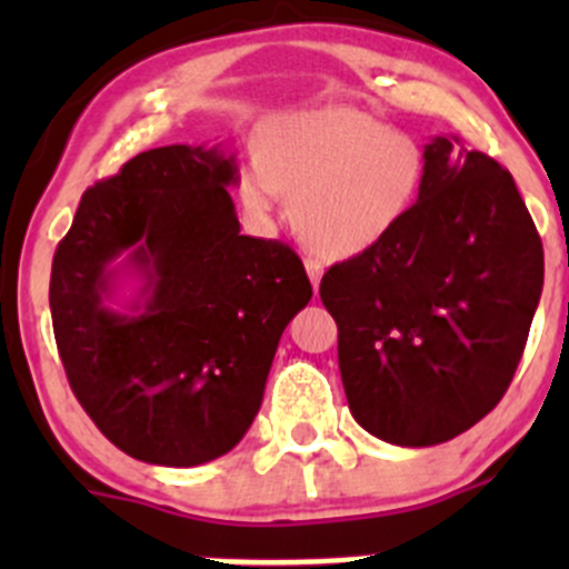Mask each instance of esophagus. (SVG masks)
<instances>
[{
  "instance_id": "1",
  "label": "esophagus",
  "mask_w": 569,
  "mask_h": 569,
  "mask_svg": "<svg viewBox=\"0 0 569 569\" xmlns=\"http://www.w3.org/2000/svg\"><path fill=\"white\" fill-rule=\"evenodd\" d=\"M306 272H308V278H311L313 289H319L321 274H325V263L317 261V258H306Z\"/></svg>"
}]
</instances>
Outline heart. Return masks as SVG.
<instances>
[{"mask_svg": "<svg viewBox=\"0 0 569 569\" xmlns=\"http://www.w3.org/2000/svg\"><path fill=\"white\" fill-rule=\"evenodd\" d=\"M427 176L423 148L405 131L355 109H311L278 118L258 140V162L239 176V200L269 222L280 192L291 222L319 256L352 258L391 237Z\"/></svg>", "mask_w": 569, "mask_h": 569, "instance_id": "heart-1", "label": "heart"}]
</instances>
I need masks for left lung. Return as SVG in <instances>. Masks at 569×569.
Returning a JSON list of instances; mask_svg holds the SVG:
<instances>
[{
  "label": "left lung",
  "instance_id": "obj_1",
  "mask_svg": "<svg viewBox=\"0 0 569 569\" xmlns=\"http://www.w3.org/2000/svg\"><path fill=\"white\" fill-rule=\"evenodd\" d=\"M423 159V187L399 228L319 286L355 421L407 449L457 438L501 401L545 278L509 170L455 134L432 137Z\"/></svg>",
  "mask_w": 569,
  "mask_h": 569
}]
</instances>
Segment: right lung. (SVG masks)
Listing matches in <instances>:
<instances>
[{
  "instance_id": "add662e5",
  "label": "right lung",
  "mask_w": 569,
  "mask_h": 569,
  "mask_svg": "<svg viewBox=\"0 0 569 569\" xmlns=\"http://www.w3.org/2000/svg\"><path fill=\"white\" fill-rule=\"evenodd\" d=\"M237 183L222 142L142 151L82 194L54 252L68 382L134 460L192 468L228 455L258 416L286 325L313 297L289 244L239 233ZM126 282L138 283L129 301L117 297Z\"/></svg>"
}]
</instances>
